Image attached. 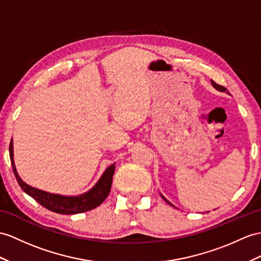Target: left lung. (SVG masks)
<instances>
[{
  "instance_id": "8db88e82",
  "label": "left lung",
  "mask_w": 261,
  "mask_h": 261,
  "mask_svg": "<svg viewBox=\"0 0 261 261\" xmlns=\"http://www.w3.org/2000/svg\"><path fill=\"white\" fill-rule=\"evenodd\" d=\"M212 85H213V86H214V88H216V90H217L218 92H226V91H227V88H226V87L221 86V85H218V84H216V83H215L214 81H212ZM161 196L163 197V199L167 202V204H169L170 206H174L173 204H171V202H169L166 198H165V197H164L162 194H161ZM174 207H175V206H174ZM207 213H208V212H207Z\"/></svg>"
}]
</instances>
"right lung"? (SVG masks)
<instances>
[{
	"instance_id": "right-lung-1",
	"label": "right lung",
	"mask_w": 261,
	"mask_h": 261,
	"mask_svg": "<svg viewBox=\"0 0 261 261\" xmlns=\"http://www.w3.org/2000/svg\"><path fill=\"white\" fill-rule=\"evenodd\" d=\"M10 158L11 164L13 167L14 175L18 185L32 198H34L39 204L45 207L48 211L62 214V215H74L92 211L103 202L107 196H109L112 187L113 175L115 173V163L106 168V170L100 176L98 181L88 190V192L79 196H64L59 194H52L44 192V190L37 189L28 185L20 176L15 167L14 154H13V139L10 143Z\"/></svg>"
}]
</instances>
